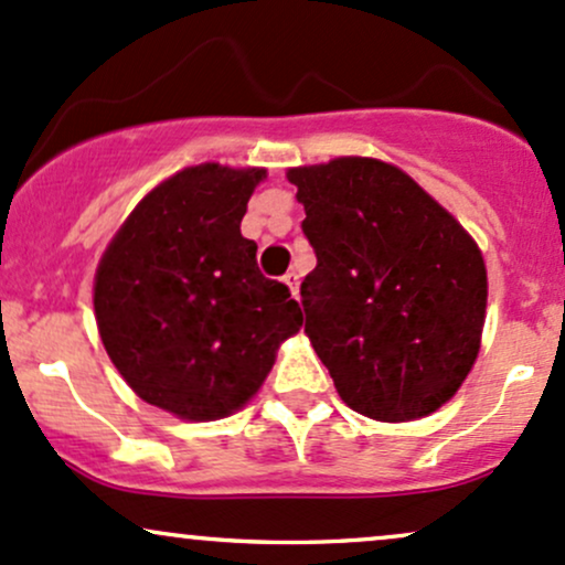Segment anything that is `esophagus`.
I'll list each match as a JSON object with an SVG mask.
<instances>
[{"instance_id": "obj_1", "label": "esophagus", "mask_w": 565, "mask_h": 565, "mask_svg": "<svg viewBox=\"0 0 565 565\" xmlns=\"http://www.w3.org/2000/svg\"><path fill=\"white\" fill-rule=\"evenodd\" d=\"M284 284H287L289 292H292V297L297 300V297H300V276H297L295 270H289L287 276H284Z\"/></svg>"}]
</instances>
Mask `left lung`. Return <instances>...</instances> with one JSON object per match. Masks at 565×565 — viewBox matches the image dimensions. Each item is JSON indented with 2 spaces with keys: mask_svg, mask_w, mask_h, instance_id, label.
<instances>
[{
  "mask_svg": "<svg viewBox=\"0 0 565 565\" xmlns=\"http://www.w3.org/2000/svg\"><path fill=\"white\" fill-rule=\"evenodd\" d=\"M316 268L306 334L340 399L367 418H424L458 392L486 324L472 235L405 171L373 158L289 169Z\"/></svg>",
  "mask_w": 565,
  "mask_h": 565,
  "instance_id": "obj_1",
  "label": "left lung"
}]
</instances>
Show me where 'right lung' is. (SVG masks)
Returning <instances> with one entry per match:
<instances>
[{
  "label": "right lung",
  "mask_w": 565,
  "mask_h": 565,
  "mask_svg": "<svg viewBox=\"0 0 565 565\" xmlns=\"http://www.w3.org/2000/svg\"><path fill=\"white\" fill-rule=\"evenodd\" d=\"M265 169L201 163L158 184L122 222L93 287L111 364L150 405L225 418L257 394L281 340L302 327L281 281L241 235Z\"/></svg>",
  "instance_id": "right-lung-1"
}]
</instances>
